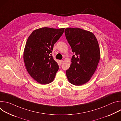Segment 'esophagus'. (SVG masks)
<instances>
[{"label":"esophagus","mask_w":121,"mask_h":121,"mask_svg":"<svg viewBox=\"0 0 121 121\" xmlns=\"http://www.w3.org/2000/svg\"><path fill=\"white\" fill-rule=\"evenodd\" d=\"M60 64H62V63H63V60H60Z\"/></svg>","instance_id":"esophagus-1"}]
</instances>
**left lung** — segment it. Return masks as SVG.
Returning <instances> with one entry per match:
<instances>
[{
	"instance_id": "left-lung-1",
	"label": "left lung",
	"mask_w": 121,
	"mask_h": 121,
	"mask_svg": "<svg viewBox=\"0 0 121 121\" xmlns=\"http://www.w3.org/2000/svg\"><path fill=\"white\" fill-rule=\"evenodd\" d=\"M66 38L74 55L70 67L66 71L68 80L76 86L88 82L96 71L100 53L94 34L80 28H69L65 30Z\"/></svg>"
}]
</instances>
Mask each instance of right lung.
<instances>
[{
  "instance_id": "add662e5",
  "label": "right lung",
  "mask_w": 121,
  "mask_h": 121,
  "mask_svg": "<svg viewBox=\"0 0 121 121\" xmlns=\"http://www.w3.org/2000/svg\"><path fill=\"white\" fill-rule=\"evenodd\" d=\"M64 29L39 28L33 30L27 39L23 52L25 65L30 75L41 84L52 82L58 70V65L51 53Z\"/></svg>"
}]
</instances>
